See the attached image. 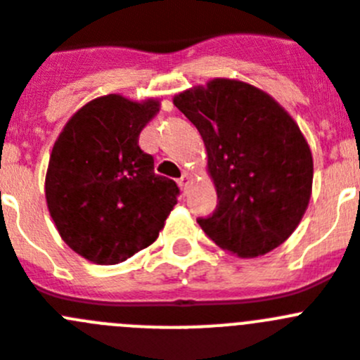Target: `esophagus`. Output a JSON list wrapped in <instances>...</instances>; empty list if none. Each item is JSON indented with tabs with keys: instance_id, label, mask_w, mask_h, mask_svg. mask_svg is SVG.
I'll use <instances>...</instances> for the list:
<instances>
[{
	"instance_id": "34e87169",
	"label": "esophagus",
	"mask_w": 360,
	"mask_h": 360,
	"mask_svg": "<svg viewBox=\"0 0 360 360\" xmlns=\"http://www.w3.org/2000/svg\"><path fill=\"white\" fill-rule=\"evenodd\" d=\"M188 183H190V174H186L184 172L183 176L179 177V186L183 188V190H186V186H188Z\"/></svg>"
}]
</instances>
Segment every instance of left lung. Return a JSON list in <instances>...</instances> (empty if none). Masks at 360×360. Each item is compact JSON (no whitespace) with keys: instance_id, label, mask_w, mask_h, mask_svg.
<instances>
[{"instance_id":"obj_1","label":"left lung","mask_w":360,"mask_h":360,"mask_svg":"<svg viewBox=\"0 0 360 360\" xmlns=\"http://www.w3.org/2000/svg\"><path fill=\"white\" fill-rule=\"evenodd\" d=\"M202 136L219 206L197 219L238 257H260L300 224L312 192L309 143L292 118L251 84L215 79L174 98Z\"/></svg>"}]
</instances>
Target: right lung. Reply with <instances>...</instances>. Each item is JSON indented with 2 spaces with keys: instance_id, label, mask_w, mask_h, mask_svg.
<instances>
[{
  "instance_id": "obj_1",
  "label": "right lung",
  "mask_w": 360,
  "mask_h": 360,
  "mask_svg": "<svg viewBox=\"0 0 360 360\" xmlns=\"http://www.w3.org/2000/svg\"><path fill=\"white\" fill-rule=\"evenodd\" d=\"M160 102L100 96L71 116L51 150L46 202L63 240L100 265L148 248L177 204L176 181L138 145Z\"/></svg>"
}]
</instances>
